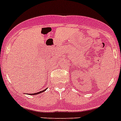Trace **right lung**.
Masks as SVG:
<instances>
[{"instance_id": "obj_1", "label": "right lung", "mask_w": 121, "mask_h": 121, "mask_svg": "<svg viewBox=\"0 0 121 121\" xmlns=\"http://www.w3.org/2000/svg\"><path fill=\"white\" fill-rule=\"evenodd\" d=\"M47 88H46V89H45L44 90H43V91H40V92H37V93H34V94H30L29 95H37V94H40V93H41V92H44L45 91H46V90H47Z\"/></svg>"}]
</instances>
